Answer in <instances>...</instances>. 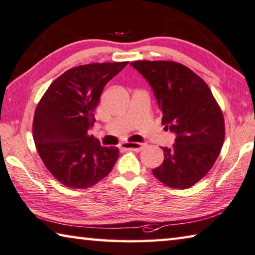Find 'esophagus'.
Wrapping results in <instances>:
<instances>
[{
  "instance_id": "obj_1",
  "label": "esophagus",
  "mask_w": 255,
  "mask_h": 255,
  "mask_svg": "<svg viewBox=\"0 0 255 255\" xmlns=\"http://www.w3.org/2000/svg\"><path fill=\"white\" fill-rule=\"evenodd\" d=\"M123 147L125 149H129V151H136V152H139L146 147V144L145 143H124L123 144Z\"/></svg>"
}]
</instances>
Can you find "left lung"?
I'll use <instances>...</instances> for the list:
<instances>
[{
    "label": "left lung",
    "mask_w": 255,
    "mask_h": 255,
    "mask_svg": "<svg viewBox=\"0 0 255 255\" xmlns=\"http://www.w3.org/2000/svg\"><path fill=\"white\" fill-rule=\"evenodd\" d=\"M151 86L162 124L175 132L164 160L152 172L171 188H188L207 175L219 156L225 120L212 92L189 68L173 61L130 63Z\"/></svg>",
    "instance_id": "1"
}]
</instances>
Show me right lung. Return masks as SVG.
<instances>
[{
    "label": "right lung",
    "mask_w": 255,
    "mask_h": 255,
    "mask_svg": "<svg viewBox=\"0 0 255 255\" xmlns=\"http://www.w3.org/2000/svg\"><path fill=\"white\" fill-rule=\"evenodd\" d=\"M128 62L90 63L67 70L47 88L36 108L33 137L40 159L55 179L87 188L112 170L116 146H101L88 135L102 91Z\"/></svg>",
    "instance_id": "right-lung-1"
}]
</instances>
